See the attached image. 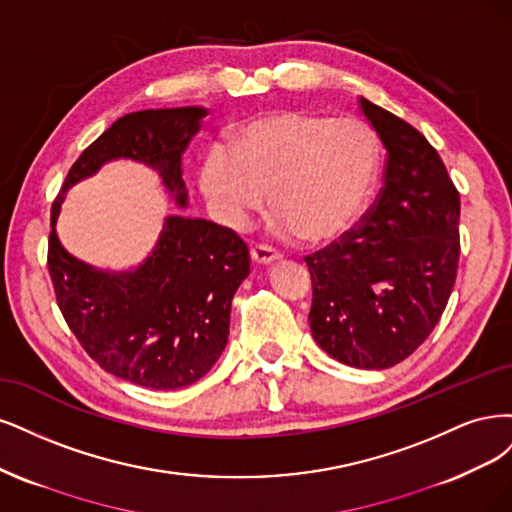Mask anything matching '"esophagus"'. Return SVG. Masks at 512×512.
Instances as JSON below:
<instances>
[{
    "mask_svg": "<svg viewBox=\"0 0 512 512\" xmlns=\"http://www.w3.org/2000/svg\"><path fill=\"white\" fill-rule=\"evenodd\" d=\"M278 257L280 255L274 249H270V246L257 244V246H253V249H251V259H253L255 266H259V268L270 266V263H274Z\"/></svg>",
    "mask_w": 512,
    "mask_h": 512,
    "instance_id": "34e87169",
    "label": "esophagus"
}]
</instances>
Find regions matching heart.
I'll list each match as a JSON object with an SVG mask.
<instances>
[{"label":"heart","instance_id":"b5f03b06","mask_svg":"<svg viewBox=\"0 0 512 512\" xmlns=\"http://www.w3.org/2000/svg\"><path fill=\"white\" fill-rule=\"evenodd\" d=\"M376 174L378 148L364 123L280 110L246 123L236 146L210 148L202 189L232 229L249 223L270 193L272 232L323 246L361 219Z\"/></svg>","mask_w":512,"mask_h":512}]
</instances>
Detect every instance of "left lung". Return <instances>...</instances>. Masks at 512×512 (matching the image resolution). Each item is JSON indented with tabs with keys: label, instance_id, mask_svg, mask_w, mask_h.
Instances as JSON below:
<instances>
[{
	"label": "left lung",
	"instance_id": "1",
	"mask_svg": "<svg viewBox=\"0 0 512 512\" xmlns=\"http://www.w3.org/2000/svg\"><path fill=\"white\" fill-rule=\"evenodd\" d=\"M387 151L366 223L306 257L310 332L340 364L385 370L415 353L451 298L459 261V193L423 134L359 97Z\"/></svg>",
	"mask_w": 512,
	"mask_h": 512
}]
</instances>
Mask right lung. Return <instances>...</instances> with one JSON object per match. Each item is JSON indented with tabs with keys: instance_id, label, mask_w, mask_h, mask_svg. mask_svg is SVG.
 Instances as JSON below:
<instances>
[{
	"instance_id": "1",
	"label": "right lung",
	"mask_w": 512,
	"mask_h": 512,
	"mask_svg": "<svg viewBox=\"0 0 512 512\" xmlns=\"http://www.w3.org/2000/svg\"><path fill=\"white\" fill-rule=\"evenodd\" d=\"M206 114L200 106L125 114L78 157L51 210L48 272L65 321L91 359L140 387L183 389L217 364L249 249L232 229L176 212L136 270L110 272L65 251L57 219L70 187L112 159L151 168L170 200L187 208L180 163Z\"/></svg>"
}]
</instances>
